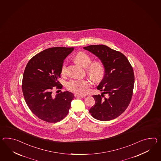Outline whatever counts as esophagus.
<instances>
[{
	"label": "esophagus",
	"mask_w": 161,
	"mask_h": 161,
	"mask_svg": "<svg viewBox=\"0 0 161 161\" xmlns=\"http://www.w3.org/2000/svg\"><path fill=\"white\" fill-rule=\"evenodd\" d=\"M75 98H84L86 96L85 95H80L79 94H75Z\"/></svg>",
	"instance_id": "esophagus-1"
}]
</instances>
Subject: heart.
Masks as SVG:
<instances>
[{
    "mask_svg": "<svg viewBox=\"0 0 161 161\" xmlns=\"http://www.w3.org/2000/svg\"><path fill=\"white\" fill-rule=\"evenodd\" d=\"M75 60L80 66L87 68V72L92 80L95 82H100L103 79L105 74V69L102 63L99 62H91L90 56L84 52H79L75 56ZM90 65H89V64ZM66 70V64L63 63L61 68L62 74H64ZM91 86V82L86 79L73 80L67 84V87L69 90L80 95L86 94L88 88Z\"/></svg>",
    "mask_w": 161,
    "mask_h": 161,
    "instance_id": "1",
    "label": "heart"
}]
</instances>
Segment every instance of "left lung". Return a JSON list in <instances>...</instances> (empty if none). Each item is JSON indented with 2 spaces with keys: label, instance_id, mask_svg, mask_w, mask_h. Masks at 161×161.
Returning a JSON list of instances; mask_svg holds the SVG:
<instances>
[{
  "label": "left lung",
  "instance_id": "left-lung-1",
  "mask_svg": "<svg viewBox=\"0 0 161 161\" xmlns=\"http://www.w3.org/2000/svg\"><path fill=\"white\" fill-rule=\"evenodd\" d=\"M83 48L98 57L105 69V76L97 87L103 92L101 95L92 96L96 102L89 112L101 121L118 118L127 109L133 95V67L123 53L106 45H95ZM104 94H107L106 97Z\"/></svg>",
  "mask_w": 161,
  "mask_h": 161
}]
</instances>
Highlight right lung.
I'll use <instances>...</instances> for the list:
<instances>
[{"label":"right lung","mask_w":161,"mask_h":161,"mask_svg":"<svg viewBox=\"0 0 161 161\" xmlns=\"http://www.w3.org/2000/svg\"><path fill=\"white\" fill-rule=\"evenodd\" d=\"M74 47L48 48L29 60L24 72L22 90L32 112L45 122L56 123L66 117L75 97L69 91L53 96L54 88L61 89L60 77L63 61Z\"/></svg>","instance_id":"right-lung-1"}]
</instances>
